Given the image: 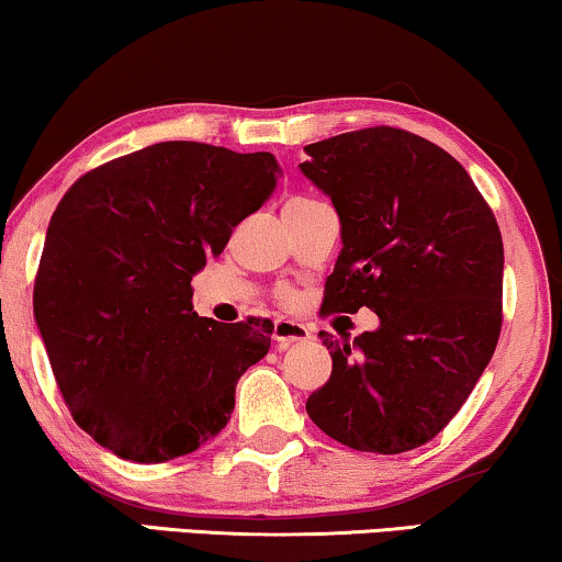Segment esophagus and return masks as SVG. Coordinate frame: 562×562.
Segmentation results:
<instances>
[{"mask_svg":"<svg viewBox=\"0 0 562 562\" xmlns=\"http://www.w3.org/2000/svg\"><path fill=\"white\" fill-rule=\"evenodd\" d=\"M310 337H312L310 329H306L304 325H299V322L276 319L273 340H276V348H279V350H286V348H291V345L310 340Z\"/></svg>","mask_w":562,"mask_h":562,"instance_id":"esophagus-1","label":"esophagus"}]
</instances>
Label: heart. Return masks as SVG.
Masks as SVG:
<instances>
[{"mask_svg": "<svg viewBox=\"0 0 562 562\" xmlns=\"http://www.w3.org/2000/svg\"><path fill=\"white\" fill-rule=\"evenodd\" d=\"M310 204H314V199L294 196V199H289L286 206H283V214H286V212H294V210H302V206H310ZM281 299H283V302H291V299H294V296H291V291H283Z\"/></svg>", "mask_w": 562, "mask_h": 562, "instance_id": "heart-1", "label": "heart"}]
</instances>
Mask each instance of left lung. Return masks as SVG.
<instances>
[{"instance_id":"left-lung-1","label":"left lung","mask_w":562,"mask_h":562,"mask_svg":"<svg viewBox=\"0 0 562 562\" xmlns=\"http://www.w3.org/2000/svg\"><path fill=\"white\" fill-rule=\"evenodd\" d=\"M304 150V176L342 225L319 317L368 306L381 319L352 342L319 333L333 375L306 412L352 450L422 448L471 396L502 335L496 217L448 150L406 130H352Z\"/></svg>"}]
</instances>
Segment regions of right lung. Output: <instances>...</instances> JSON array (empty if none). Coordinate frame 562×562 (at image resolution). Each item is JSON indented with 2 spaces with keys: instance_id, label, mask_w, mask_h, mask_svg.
<instances>
[{
  "instance_id": "right-lung-1",
  "label": "right lung",
  "mask_w": 562,
  "mask_h": 562,
  "mask_svg": "<svg viewBox=\"0 0 562 562\" xmlns=\"http://www.w3.org/2000/svg\"><path fill=\"white\" fill-rule=\"evenodd\" d=\"M271 153L171 140L91 168L53 212L33 310L76 425L114 456L164 463L227 425L273 322L191 310V276L276 189Z\"/></svg>"
}]
</instances>
